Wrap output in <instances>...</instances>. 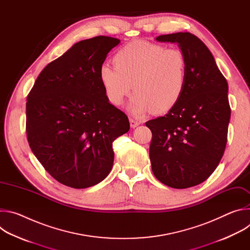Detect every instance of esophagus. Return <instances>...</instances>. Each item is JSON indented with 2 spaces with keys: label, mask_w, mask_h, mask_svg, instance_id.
Segmentation results:
<instances>
[{
  "label": "esophagus",
  "mask_w": 250,
  "mask_h": 250,
  "mask_svg": "<svg viewBox=\"0 0 250 250\" xmlns=\"http://www.w3.org/2000/svg\"><path fill=\"white\" fill-rule=\"evenodd\" d=\"M129 124H130V126L132 128H134V127H136V126H138L140 125V122H138L136 120H133V119H129Z\"/></svg>",
  "instance_id": "34e87169"
}]
</instances>
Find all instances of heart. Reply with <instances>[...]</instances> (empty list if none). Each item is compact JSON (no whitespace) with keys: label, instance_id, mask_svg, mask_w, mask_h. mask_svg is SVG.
Segmentation results:
<instances>
[{"label":"heart","instance_id":"1","mask_svg":"<svg viewBox=\"0 0 250 250\" xmlns=\"http://www.w3.org/2000/svg\"><path fill=\"white\" fill-rule=\"evenodd\" d=\"M115 64L104 63L99 75L104 93L115 105L123 104L132 88L136 91L128 112L140 116L170 111L180 101L187 83V60L178 48L134 41L115 55Z\"/></svg>","mask_w":250,"mask_h":250}]
</instances>
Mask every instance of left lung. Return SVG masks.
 Returning <instances> with one entry per match:
<instances>
[{
	"label": "left lung",
	"instance_id": "1",
	"mask_svg": "<svg viewBox=\"0 0 250 250\" xmlns=\"http://www.w3.org/2000/svg\"><path fill=\"white\" fill-rule=\"evenodd\" d=\"M155 40L179 46L187 60V83L166 116L146 123L152 132L151 169L164 185L186 189L206 181L224 155L230 119L229 85L194 34L176 32Z\"/></svg>",
	"mask_w": 250,
	"mask_h": 250
}]
</instances>
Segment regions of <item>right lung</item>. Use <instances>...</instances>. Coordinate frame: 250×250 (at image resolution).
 Returning <instances> with one entry per match:
<instances>
[{"label":"right lung","mask_w":250,"mask_h":250,"mask_svg":"<svg viewBox=\"0 0 250 250\" xmlns=\"http://www.w3.org/2000/svg\"><path fill=\"white\" fill-rule=\"evenodd\" d=\"M120 40L81 41L50 62L26 102L29 146L59 183L75 189L94 186L114 164L113 142L127 132L129 122L113 105L99 71Z\"/></svg>","instance_id":"right-lung-1"}]
</instances>
